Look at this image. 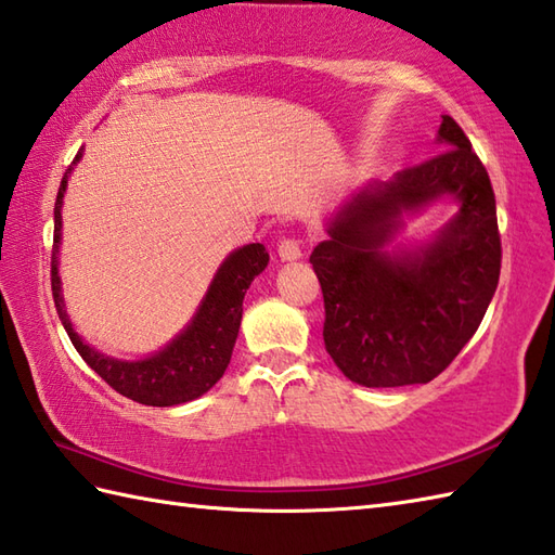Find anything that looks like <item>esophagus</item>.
Returning <instances> with one entry per match:
<instances>
[{
  "mask_svg": "<svg viewBox=\"0 0 555 555\" xmlns=\"http://www.w3.org/2000/svg\"><path fill=\"white\" fill-rule=\"evenodd\" d=\"M302 255V245L298 238H284L279 243V257L281 259H298Z\"/></svg>",
  "mask_w": 555,
  "mask_h": 555,
  "instance_id": "obj_1",
  "label": "esophagus"
}]
</instances>
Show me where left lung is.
Wrapping results in <instances>:
<instances>
[{
	"label": "left lung",
	"mask_w": 555,
	"mask_h": 555,
	"mask_svg": "<svg viewBox=\"0 0 555 555\" xmlns=\"http://www.w3.org/2000/svg\"><path fill=\"white\" fill-rule=\"evenodd\" d=\"M439 152L372 185L340 209L332 241L310 255L324 296V346L367 388L427 384L455 360L496 293L501 233L485 164L451 116ZM453 194L461 215L429 248L388 258L378 247L403 208Z\"/></svg>",
	"instance_id": "obj_1"
}]
</instances>
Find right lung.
I'll return each instance as SVG.
<instances>
[{
	"instance_id": "right-lung-1",
	"label": "right lung",
	"mask_w": 555,
	"mask_h": 555,
	"mask_svg": "<svg viewBox=\"0 0 555 555\" xmlns=\"http://www.w3.org/2000/svg\"><path fill=\"white\" fill-rule=\"evenodd\" d=\"M82 150H78L76 159L66 169L62 185H59L54 203V245H52V296L54 308L59 312L70 344L80 352L92 370H95L114 391L135 400V403L152 408L181 405L188 400H195L207 393L215 386L221 374L227 372L231 352L238 338L241 317H243V298L250 288L253 279L264 271L269 262V253L262 243H250L227 257L217 271L215 281L207 291V296L199 305L195 320L181 336H176L171 344L159 350L157 356L145 358L140 362H121L107 356H100L95 348L86 346L80 336L70 326L64 302L62 286H59L56 253L59 238H62V197L66 191V179L74 164L80 159Z\"/></svg>"
}]
</instances>
